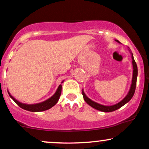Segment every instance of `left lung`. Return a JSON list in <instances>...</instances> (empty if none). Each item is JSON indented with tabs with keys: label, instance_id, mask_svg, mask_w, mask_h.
Listing matches in <instances>:
<instances>
[{
	"label": "left lung",
	"instance_id": "obj_1",
	"mask_svg": "<svg viewBox=\"0 0 149 149\" xmlns=\"http://www.w3.org/2000/svg\"><path fill=\"white\" fill-rule=\"evenodd\" d=\"M116 42L120 43L117 39H115ZM129 51L130 52V50L129 49ZM131 53V57H132V67H133V72H132V83L131 85H130V88L129 89V92L125 98H123V100H121V101L119 102L118 103L115 104V105H101V104H99L98 103H96V102L93 101L92 100H91L90 98H89L86 96V94L84 92L83 89L82 91V96H83V98L85 100L86 103H87L88 105H90L91 107H92L93 108L96 109V110H98L99 111H101V112H113V111H115L121 107L125 104L128 103L130 101V99L132 98L134 94H135V91L136 88V84H137V64H136L135 60H134V57L132 53Z\"/></svg>",
	"mask_w": 149,
	"mask_h": 149
}]
</instances>
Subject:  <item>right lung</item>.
I'll list each match as a JSON object with an SVG mask.
<instances>
[{
	"label": "right lung",
	"mask_w": 149,
	"mask_h": 149,
	"mask_svg": "<svg viewBox=\"0 0 149 149\" xmlns=\"http://www.w3.org/2000/svg\"><path fill=\"white\" fill-rule=\"evenodd\" d=\"M63 82L64 80L62 82V83ZM8 92L9 95H10V98H11L19 107L23 109V110H26L30 111V112H42V111L47 110L48 109L51 108L52 107L54 106L55 104L57 103L59 98H60L61 92H62V85H59L58 88L57 89L56 92H55V94H53L51 98H49L48 99L46 100L45 101L42 102V103H39L36 104H26V103H21V102L18 101L17 99H15V98H14L13 96L10 94V93L9 92V91H8Z\"/></svg>",
	"instance_id": "1"
}]
</instances>
